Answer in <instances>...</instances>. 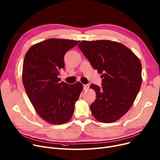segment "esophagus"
Wrapping results in <instances>:
<instances>
[{"mask_svg": "<svg viewBox=\"0 0 160 160\" xmlns=\"http://www.w3.org/2000/svg\"><path fill=\"white\" fill-rule=\"evenodd\" d=\"M89 88V84L83 85V90H87Z\"/></svg>", "mask_w": 160, "mask_h": 160, "instance_id": "esophagus-1", "label": "esophagus"}]
</instances>
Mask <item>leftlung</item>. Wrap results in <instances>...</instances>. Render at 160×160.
Here are the masks:
<instances>
[{
  "mask_svg": "<svg viewBox=\"0 0 160 160\" xmlns=\"http://www.w3.org/2000/svg\"><path fill=\"white\" fill-rule=\"evenodd\" d=\"M78 48L93 69L102 75V88L93 83L96 99L90 105L100 122L109 123L128 112L139 93L141 63L138 56L122 43L110 40L82 41Z\"/></svg>",
  "mask_w": 160,
  "mask_h": 160,
  "instance_id": "1",
  "label": "left lung"
}]
</instances>
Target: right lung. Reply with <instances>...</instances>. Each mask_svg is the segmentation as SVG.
<instances>
[{
	"label": "right lung",
	"mask_w": 160,
	"mask_h": 160,
	"mask_svg": "<svg viewBox=\"0 0 160 160\" xmlns=\"http://www.w3.org/2000/svg\"><path fill=\"white\" fill-rule=\"evenodd\" d=\"M80 41L50 38L32 45L25 54L22 79L30 101L41 119L52 124L69 122L83 88L60 82L64 55Z\"/></svg>",
	"instance_id": "1"
}]
</instances>
